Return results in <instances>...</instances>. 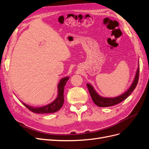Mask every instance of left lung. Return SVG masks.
<instances>
[{
  "label": "left lung",
  "instance_id": "obj_1",
  "mask_svg": "<svg viewBox=\"0 0 149 149\" xmlns=\"http://www.w3.org/2000/svg\"><path fill=\"white\" fill-rule=\"evenodd\" d=\"M139 68L137 69L136 77L134 80V82L132 84L131 86L127 90V91L124 93L122 95L113 98H106V97H102L98 95L97 93L94 91V88L92 86L89 84H87V87L88 89V91L89 92L90 95L91 96L92 100L96 105L99 107H109L112 106H114L116 104L121 102L125 100L127 98L132 92L134 91V89L136 88L137 84L139 81Z\"/></svg>",
  "mask_w": 149,
  "mask_h": 149
}]
</instances>
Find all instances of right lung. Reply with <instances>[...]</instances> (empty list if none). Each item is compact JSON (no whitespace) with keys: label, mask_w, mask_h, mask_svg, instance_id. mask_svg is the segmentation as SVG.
Returning <instances> with one entry per match:
<instances>
[{"label":"right lung","mask_w":149,"mask_h":149,"mask_svg":"<svg viewBox=\"0 0 149 149\" xmlns=\"http://www.w3.org/2000/svg\"><path fill=\"white\" fill-rule=\"evenodd\" d=\"M69 77H66L61 79L60 82L58 84V94L56 100L49 104L43 106L42 107H33L23 103V104L29 109L30 111L38 114H48L53 113L61 109L64 102V89L65 86L66 85Z\"/></svg>","instance_id":"right-lung-1"}]
</instances>
